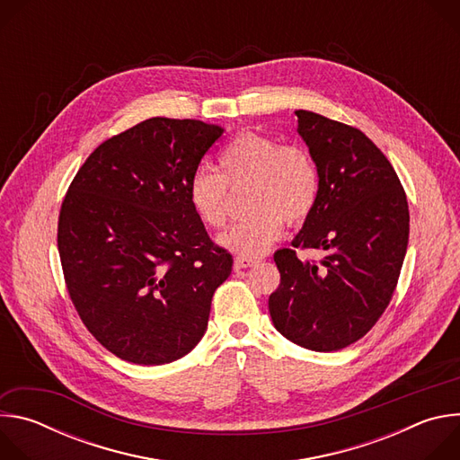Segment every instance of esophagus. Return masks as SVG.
<instances>
[{"instance_id":"34e87169","label":"esophagus","mask_w":460,"mask_h":460,"mask_svg":"<svg viewBox=\"0 0 460 460\" xmlns=\"http://www.w3.org/2000/svg\"><path fill=\"white\" fill-rule=\"evenodd\" d=\"M256 264V260L252 258H247V256H236L234 258V270H247V268H252Z\"/></svg>"}]
</instances>
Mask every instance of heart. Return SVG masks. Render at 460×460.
I'll return each instance as SVG.
<instances>
[{"label": "heart", "mask_w": 460, "mask_h": 460, "mask_svg": "<svg viewBox=\"0 0 460 460\" xmlns=\"http://www.w3.org/2000/svg\"><path fill=\"white\" fill-rule=\"evenodd\" d=\"M220 172L196 169L187 183L189 202L199 218L213 229L227 224L231 190L249 185L245 209L251 211L218 242L242 256L264 254L282 234L284 220L304 222L314 209L320 192V174L313 156L298 146L252 133L238 135L218 158Z\"/></svg>", "instance_id": "1"}]
</instances>
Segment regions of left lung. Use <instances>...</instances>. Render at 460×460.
Masks as SVG:
<instances>
[{
    "mask_svg": "<svg viewBox=\"0 0 460 460\" xmlns=\"http://www.w3.org/2000/svg\"><path fill=\"white\" fill-rule=\"evenodd\" d=\"M295 114L320 192L291 245L325 256L275 252L280 286L270 313L288 341L330 353L362 339L385 311L408 249L410 211L395 169L362 130L311 111Z\"/></svg>",
    "mask_w": 460,
    "mask_h": 460,
    "instance_id": "left-lung-1",
    "label": "left lung"
}]
</instances>
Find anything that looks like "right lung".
Instances as JSON below:
<instances>
[{
  "label": "right lung",
  "mask_w": 460,
  "mask_h": 460,
  "mask_svg": "<svg viewBox=\"0 0 460 460\" xmlns=\"http://www.w3.org/2000/svg\"><path fill=\"white\" fill-rule=\"evenodd\" d=\"M224 128L149 118L105 140L76 172L58 220L71 300L121 360L160 366L208 330L233 256L194 213L187 183Z\"/></svg>",
  "instance_id": "right-lung-1"
}]
</instances>
